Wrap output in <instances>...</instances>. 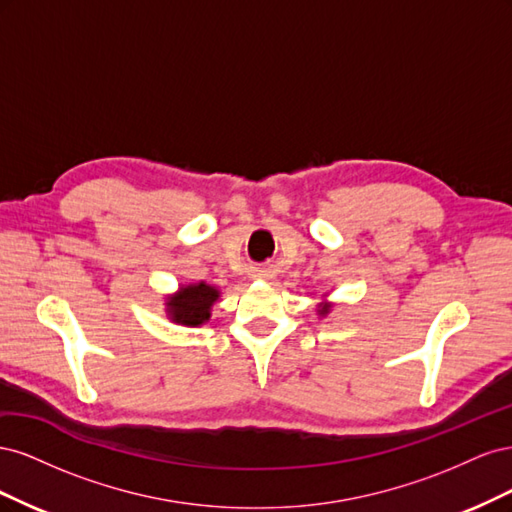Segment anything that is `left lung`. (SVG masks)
I'll list each match as a JSON object with an SVG mask.
<instances>
[{"label": "left lung", "instance_id": "1", "mask_svg": "<svg viewBox=\"0 0 512 512\" xmlns=\"http://www.w3.org/2000/svg\"><path fill=\"white\" fill-rule=\"evenodd\" d=\"M331 309H333V303L322 301L316 305V314H318V318H327L331 314Z\"/></svg>", "mask_w": 512, "mask_h": 512}]
</instances>
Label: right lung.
<instances>
[{
    "label": "right lung",
    "mask_w": 512,
    "mask_h": 512,
    "mask_svg": "<svg viewBox=\"0 0 512 512\" xmlns=\"http://www.w3.org/2000/svg\"><path fill=\"white\" fill-rule=\"evenodd\" d=\"M220 299V288L207 282L181 284L164 301L166 318L181 327H200L211 320V309Z\"/></svg>",
    "instance_id": "obj_1"
}]
</instances>
